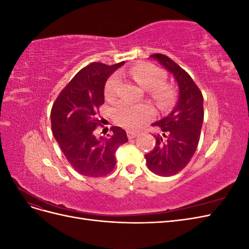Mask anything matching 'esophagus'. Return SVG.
<instances>
[{"label":"esophagus","instance_id":"obj_1","mask_svg":"<svg viewBox=\"0 0 249 249\" xmlns=\"http://www.w3.org/2000/svg\"><path fill=\"white\" fill-rule=\"evenodd\" d=\"M127 137L129 139H134L138 136V133L137 132H133V131H127Z\"/></svg>","mask_w":249,"mask_h":249}]
</instances>
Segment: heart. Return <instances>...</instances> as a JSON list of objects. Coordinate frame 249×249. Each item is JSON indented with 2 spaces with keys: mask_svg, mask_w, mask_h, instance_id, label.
I'll use <instances>...</instances> for the list:
<instances>
[{
  "mask_svg": "<svg viewBox=\"0 0 249 249\" xmlns=\"http://www.w3.org/2000/svg\"><path fill=\"white\" fill-rule=\"evenodd\" d=\"M129 76L144 89H148L149 95L155 101L160 110L167 111L170 109L177 99L176 90L165 82L164 71L154 64L140 63L135 65L126 71ZM122 86V80L118 73H114L106 82L104 88L105 97L110 102L114 101ZM156 114L155 109L149 104H131L122 102L113 110L115 122L125 129L138 130L143 124L153 119Z\"/></svg>",
  "mask_w": 249,
  "mask_h": 249,
  "instance_id": "heart-1",
  "label": "heart"
}]
</instances>
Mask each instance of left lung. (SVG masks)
<instances>
[{
	"instance_id": "8db88e82",
	"label": "left lung",
	"mask_w": 249,
	"mask_h": 249,
	"mask_svg": "<svg viewBox=\"0 0 249 249\" xmlns=\"http://www.w3.org/2000/svg\"><path fill=\"white\" fill-rule=\"evenodd\" d=\"M150 57L170 71L178 85L176 107L168 116L153 124L161 134L155 135V147L145 155L150 171L160 177H171L187 166L197 148L203 122V97L189 73L168 56Z\"/></svg>"
}]
</instances>
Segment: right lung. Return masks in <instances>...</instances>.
<instances>
[{
    "label": "right lung",
    "mask_w": 249,
    "mask_h": 249,
    "mask_svg": "<svg viewBox=\"0 0 249 249\" xmlns=\"http://www.w3.org/2000/svg\"><path fill=\"white\" fill-rule=\"evenodd\" d=\"M124 62L88 64L74 76L56 99L51 111L52 131L67 161L80 175L101 178L115 167V152L127 140L126 133L112 126L111 134L97 137L104 104V88L110 74Z\"/></svg>",
    "instance_id": "obj_1"
}]
</instances>
